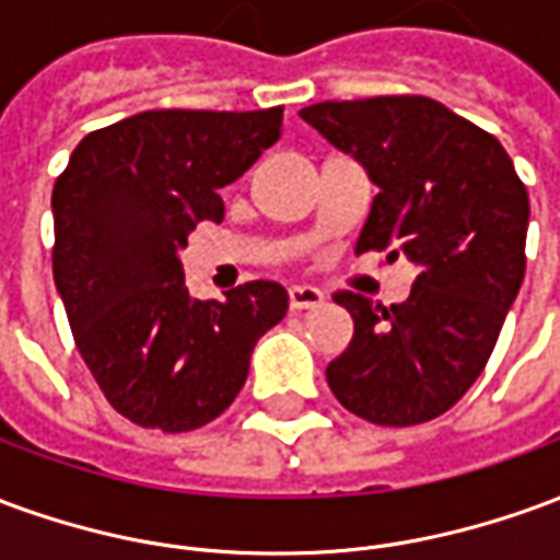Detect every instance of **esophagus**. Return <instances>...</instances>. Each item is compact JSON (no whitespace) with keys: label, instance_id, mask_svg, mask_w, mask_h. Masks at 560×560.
<instances>
[{"label":"esophagus","instance_id":"obj_1","mask_svg":"<svg viewBox=\"0 0 560 560\" xmlns=\"http://www.w3.org/2000/svg\"><path fill=\"white\" fill-rule=\"evenodd\" d=\"M288 296H291L293 312H305V308L324 305V293L317 291V288H312V284H293Z\"/></svg>","mask_w":560,"mask_h":560}]
</instances>
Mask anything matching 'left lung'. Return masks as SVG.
I'll return each mask as SVG.
<instances>
[{"mask_svg":"<svg viewBox=\"0 0 560 560\" xmlns=\"http://www.w3.org/2000/svg\"><path fill=\"white\" fill-rule=\"evenodd\" d=\"M300 116L377 185L357 255L417 267L411 296L389 308L332 296L351 312L353 339L327 365L329 389L375 425L434 420L480 377L522 288L528 191L489 131L434 98L320 102Z\"/></svg>","mask_w":560,"mask_h":560,"instance_id":"left-lung-1","label":"left lung"}]
</instances>
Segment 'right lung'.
<instances>
[{"instance_id":"add662e5","label":"right lung","mask_w":560,"mask_h":560,"mask_svg":"<svg viewBox=\"0 0 560 560\" xmlns=\"http://www.w3.org/2000/svg\"><path fill=\"white\" fill-rule=\"evenodd\" d=\"M281 135V107L147 110L80 140L54 185V279L83 363L126 420L191 432L231 408L257 339L288 312L279 281L195 300L179 248L224 219Z\"/></svg>"}]
</instances>
